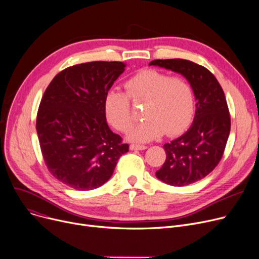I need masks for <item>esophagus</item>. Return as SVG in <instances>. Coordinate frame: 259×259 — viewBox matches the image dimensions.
<instances>
[{
	"label": "esophagus",
	"instance_id": "esophagus-1",
	"mask_svg": "<svg viewBox=\"0 0 259 259\" xmlns=\"http://www.w3.org/2000/svg\"><path fill=\"white\" fill-rule=\"evenodd\" d=\"M130 149L131 150H145V149H147V146L132 144V145H130Z\"/></svg>",
	"mask_w": 259,
	"mask_h": 259
}]
</instances>
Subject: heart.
I'll use <instances>...</instances> for the list:
<instances>
[{
  "label": "heart",
  "mask_w": 259,
  "mask_h": 259,
  "mask_svg": "<svg viewBox=\"0 0 259 259\" xmlns=\"http://www.w3.org/2000/svg\"><path fill=\"white\" fill-rule=\"evenodd\" d=\"M126 93L109 90L104 99L108 121L118 131L126 132L134 120V104L146 103L144 120L132 127L128 138L133 142H149L166 132L168 137L181 134L192 121L195 97L192 86L181 76H171L155 69H143L128 78Z\"/></svg>",
  "instance_id": "heart-1"
}]
</instances>
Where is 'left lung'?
<instances>
[{
  "label": "left lung",
  "mask_w": 259,
  "mask_h": 259,
  "mask_svg": "<svg viewBox=\"0 0 259 259\" xmlns=\"http://www.w3.org/2000/svg\"><path fill=\"white\" fill-rule=\"evenodd\" d=\"M149 65L183 74L192 86L196 103L193 124L182 137L165 144L166 160L156 178L183 187L202 180L221 161L231 129L224 90L207 68L183 59L154 60Z\"/></svg>",
  "instance_id": "8db88e82"
}]
</instances>
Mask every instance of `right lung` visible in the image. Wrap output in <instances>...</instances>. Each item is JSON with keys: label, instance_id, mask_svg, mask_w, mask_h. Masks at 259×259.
Listing matches in <instances>:
<instances>
[{"label": "right lung", "instance_id": "add662e5", "mask_svg": "<svg viewBox=\"0 0 259 259\" xmlns=\"http://www.w3.org/2000/svg\"><path fill=\"white\" fill-rule=\"evenodd\" d=\"M121 62H89L58 73L45 90L36 132L49 172L79 191L104 185L118 158L129 151L108 127L104 99L124 72Z\"/></svg>", "mask_w": 259, "mask_h": 259}]
</instances>
